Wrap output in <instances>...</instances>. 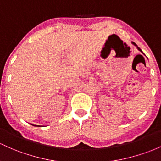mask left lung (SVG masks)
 Returning a JSON list of instances; mask_svg holds the SVG:
<instances>
[{"instance_id": "1", "label": "left lung", "mask_w": 161, "mask_h": 161, "mask_svg": "<svg viewBox=\"0 0 161 161\" xmlns=\"http://www.w3.org/2000/svg\"><path fill=\"white\" fill-rule=\"evenodd\" d=\"M132 43H133V44H134V45H135V46H136V47H137V45H136V44H135V43H134V42H132ZM137 49H138V50H139V51H141V48H140V47H137ZM141 52H142V51H141Z\"/></svg>"}]
</instances>
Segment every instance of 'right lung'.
<instances>
[{"mask_svg": "<svg viewBox=\"0 0 161 161\" xmlns=\"http://www.w3.org/2000/svg\"><path fill=\"white\" fill-rule=\"evenodd\" d=\"M33 125H34V124H33ZM34 126H36V125H34Z\"/></svg>", "mask_w": 161, "mask_h": 161, "instance_id": "1", "label": "right lung"}]
</instances>
